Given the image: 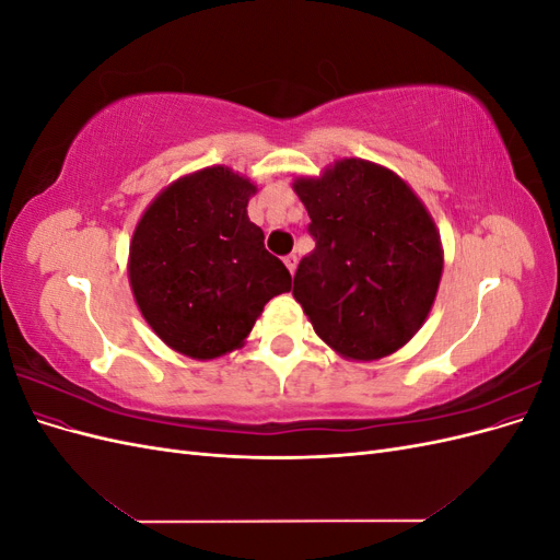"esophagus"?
<instances>
[{
  "mask_svg": "<svg viewBox=\"0 0 560 560\" xmlns=\"http://www.w3.org/2000/svg\"><path fill=\"white\" fill-rule=\"evenodd\" d=\"M296 264H299V257H296V254H287V257H284V266H287V270H290V273H294V270H296Z\"/></svg>",
  "mask_w": 560,
  "mask_h": 560,
  "instance_id": "obj_1",
  "label": "esophagus"
}]
</instances>
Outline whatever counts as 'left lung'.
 <instances>
[{
  "mask_svg": "<svg viewBox=\"0 0 560 560\" xmlns=\"http://www.w3.org/2000/svg\"><path fill=\"white\" fill-rule=\"evenodd\" d=\"M315 249L301 259L294 299L322 341L350 360H381L425 322L442 243L432 217L395 173L360 159L296 179Z\"/></svg>",
  "mask_w": 560,
  "mask_h": 560,
  "instance_id": "1",
  "label": "left lung"
}]
</instances>
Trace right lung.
I'll use <instances>...</instances> for the list:
<instances>
[{
  "label": "right lung",
  "instance_id": "right-lung-1",
  "mask_svg": "<svg viewBox=\"0 0 560 560\" xmlns=\"http://www.w3.org/2000/svg\"><path fill=\"white\" fill-rule=\"evenodd\" d=\"M254 191L229 167H206L167 186L135 229V301L151 329L194 360L238 348L266 303L292 287L249 222Z\"/></svg>",
  "mask_w": 560,
  "mask_h": 560
}]
</instances>
